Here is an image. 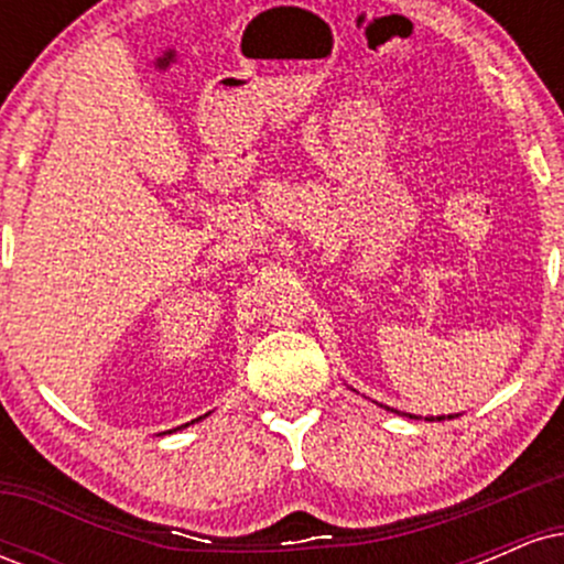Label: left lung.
I'll return each instance as SVG.
<instances>
[{
  "mask_svg": "<svg viewBox=\"0 0 564 564\" xmlns=\"http://www.w3.org/2000/svg\"><path fill=\"white\" fill-rule=\"evenodd\" d=\"M437 419H445V416H437Z\"/></svg>",
  "mask_w": 564,
  "mask_h": 564,
  "instance_id": "obj_1",
  "label": "left lung"
}]
</instances>
